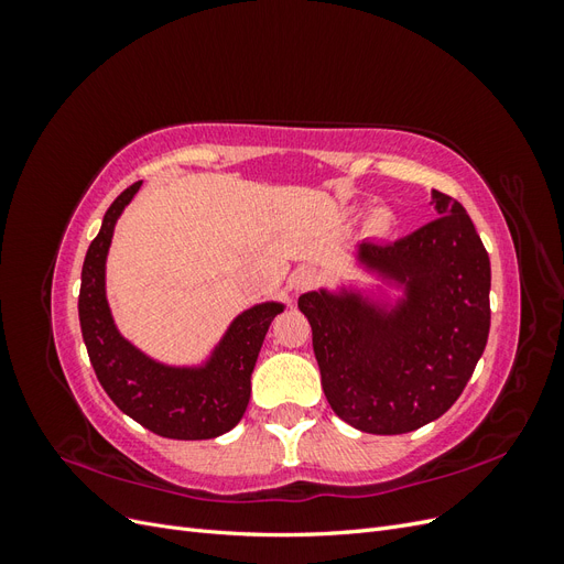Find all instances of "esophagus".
I'll return each mask as SVG.
<instances>
[{"label": "esophagus", "instance_id": "obj_1", "mask_svg": "<svg viewBox=\"0 0 564 564\" xmlns=\"http://www.w3.org/2000/svg\"><path fill=\"white\" fill-rule=\"evenodd\" d=\"M317 282H319V272L313 265H303L292 275V284L296 292H308V289H313Z\"/></svg>", "mask_w": 564, "mask_h": 564}]
</instances>
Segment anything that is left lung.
I'll return each instance as SVG.
<instances>
[{
    "mask_svg": "<svg viewBox=\"0 0 564 564\" xmlns=\"http://www.w3.org/2000/svg\"><path fill=\"white\" fill-rule=\"evenodd\" d=\"M431 224L357 261L402 289L398 303L327 289L299 299L313 329L322 390L338 419L400 435L440 419L464 392L489 336L491 268L470 216L433 191Z\"/></svg>",
    "mask_w": 564,
    "mask_h": 564,
    "instance_id": "1",
    "label": "left lung"
}]
</instances>
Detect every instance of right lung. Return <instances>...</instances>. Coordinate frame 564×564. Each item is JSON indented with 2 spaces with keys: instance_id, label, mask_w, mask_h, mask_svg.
<instances>
[{
  "instance_id": "right-lung-1",
  "label": "right lung",
  "mask_w": 564,
  "mask_h": 564,
  "mask_svg": "<svg viewBox=\"0 0 564 564\" xmlns=\"http://www.w3.org/2000/svg\"><path fill=\"white\" fill-rule=\"evenodd\" d=\"M129 185L104 216L82 265L79 324L96 377L127 416L172 440H212L235 429L247 412L251 371L270 322L284 303L268 301L237 315L212 357L199 367L152 360L119 334L106 296V261L117 218L139 193Z\"/></svg>"
}]
</instances>
